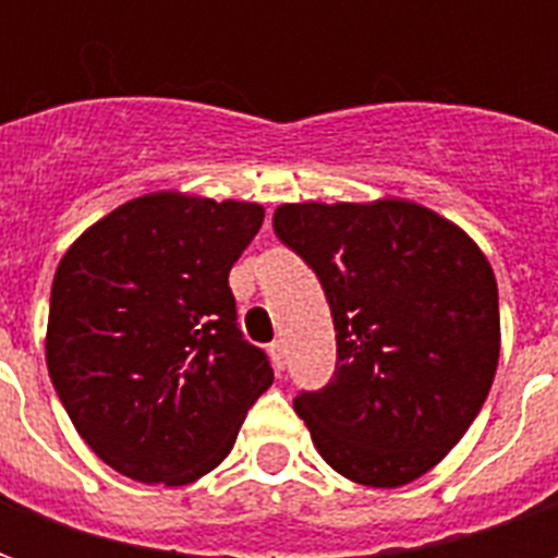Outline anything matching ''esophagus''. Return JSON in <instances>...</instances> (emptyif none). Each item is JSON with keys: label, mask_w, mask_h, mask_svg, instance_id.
Wrapping results in <instances>:
<instances>
[{"label": "esophagus", "mask_w": 558, "mask_h": 558, "mask_svg": "<svg viewBox=\"0 0 558 558\" xmlns=\"http://www.w3.org/2000/svg\"><path fill=\"white\" fill-rule=\"evenodd\" d=\"M268 352H271V362H275V367L283 371V367H287V343H283V340H275V343L268 347Z\"/></svg>", "instance_id": "34e87169"}]
</instances>
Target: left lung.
<instances>
[{
    "label": "left lung",
    "instance_id": "left-lung-1",
    "mask_svg": "<svg viewBox=\"0 0 558 558\" xmlns=\"http://www.w3.org/2000/svg\"><path fill=\"white\" fill-rule=\"evenodd\" d=\"M275 235L319 278L335 319V374L295 398L323 460L371 487L421 478L493 386L490 263L454 223L403 199L280 206Z\"/></svg>",
    "mask_w": 558,
    "mask_h": 558
}]
</instances>
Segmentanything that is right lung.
Instances as JSON below:
<instances>
[{
    "label": "right lung",
    "mask_w": 558,
    "mask_h": 558,
    "mask_svg": "<svg viewBox=\"0 0 558 558\" xmlns=\"http://www.w3.org/2000/svg\"><path fill=\"white\" fill-rule=\"evenodd\" d=\"M263 218L256 203L148 194L62 256L47 367L77 433L116 472L167 487L203 478L271 386L230 290Z\"/></svg>",
    "instance_id": "1"
}]
</instances>
